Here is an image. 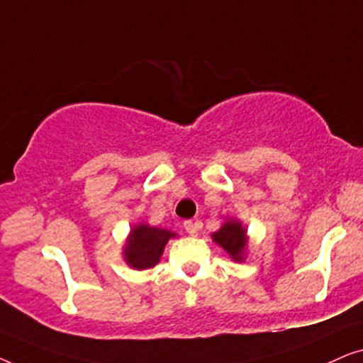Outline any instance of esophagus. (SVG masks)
<instances>
[{
    "mask_svg": "<svg viewBox=\"0 0 363 363\" xmlns=\"http://www.w3.org/2000/svg\"><path fill=\"white\" fill-rule=\"evenodd\" d=\"M183 228H185V231H186L190 236H196L198 228H196V225H195V223H193L191 220H186L185 223H183Z\"/></svg>",
    "mask_w": 363,
    "mask_h": 363,
    "instance_id": "obj_1",
    "label": "esophagus"
}]
</instances>
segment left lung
Returning <instances> with one entry per match:
<instances>
[{
  "mask_svg": "<svg viewBox=\"0 0 363 363\" xmlns=\"http://www.w3.org/2000/svg\"><path fill=\"white\" fill-rule=\"evenodd\" d=\"M213 241L225 250L233 261L241 262L246 256L247 235L246 228L238 220H228L220 230L211 235Z\"/></svg>",
  "mask_w": 363,
  "mask_h": 363,
  "instance_id": "left-lung-1",
  "label": "left lung"
}]
</instances>
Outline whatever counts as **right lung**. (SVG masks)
<instances>
[{
	"mask_svg": "<svg viewBox=\"0 0 363 363\" xmlns=\"http://www.w3.org/2000/svg\"><path fill=\"white\" fill-rule=\"evenodd\" d=\"M170 238H177V233L138 223L130 230L123 246V259L128 266L138 271L153 267L160 261Z\"/></svg>",
	"mask_w": 363,
	"mask_h": 363,
	"instance_id": "right-lung-1",
	"label": "right lung"
}]
</instances>
